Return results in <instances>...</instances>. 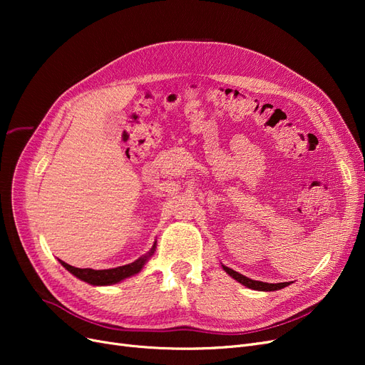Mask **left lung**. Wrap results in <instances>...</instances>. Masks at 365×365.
Returning <instances> with one entry per match:
<instances>
[{"label":"left lung","instance_id":"left-lung-1","mask_svg":"<svg viewBox=\"0 0 365 365\" xmlns=\"http://www.w3.org/2000/svg\"><path fill=\"white\" fill-rule=\"evenodd\" d=\"M220 264H222V263H220ZM222 269L230 275V277H233L239 283H242L244 286H247V288L254 289V291H264V292L279 291V289H283V288H286V286L291 284V282H284V283H264V282H259V280H252V279L245 277V275L239 274L237 271L225 267V264H222Z\"/></svg>","mask_w":365,"mask_h":365}]
</instances>
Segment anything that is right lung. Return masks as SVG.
Wrapping results in <instances>:
<instances>
[{
  "instance_id": "add662e5",
  "label": "right lung",
  "mask_w": 365,
  "mask_h": 365,
  "mask_svg": "<svg viewBox=\"0 0 365 365\" xmlns=\"http://www.w3.org/2000/svg\"><path fill=\"white\" fill-rule=\"evenodd\" d=\"M155 247L157 244H153L152 248L149 250V252H146L145 256L138 257L135 262L123 264V267H117V268H109V269H90V268H74L71 264L65 263L63 260H59L62 267L70 271L74 277L81 279L82 282L90 283L93 286H109V284H115L120 283L121 280H125L128 277H132V275L138 274L145 264L148 263V260L153 256L155 252Z\"/></svg>"
}]
</instances>
